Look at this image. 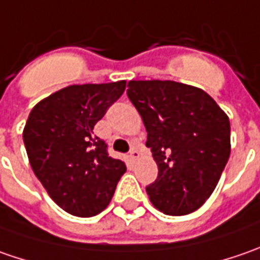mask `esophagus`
<instances>
[{
  "mask_svg": "<svg viewBox=\"0 0 260 260\" xmlns=\"http://www.w3.org/2000/svg\"><path fill=\"white\" fill-rule=\"evenodd\" d=\"M128 157H130V160L132 162H136L139 157H140V153H139V150H136V149H133L132 152H130V155H128Z\"/></svg>",
  "mask_w": 260,
  "mask_h": 260,
  "instance_id": "obj_1",
  "label": "esophagus"
}]
</instances>
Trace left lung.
Segmentation results:
<instances>
[{
    "instance_id": "left-lung-1",
    "label": "left lung",
    "mask_w": 260,
    "mask_h": 260,
    "mask_svg": "<svg viewBox=\"0 0 260 260\" xmlns=\"http://www.w3.org/2000/svg\"><path fill=\"white\" fill-rule=\"evenodd\" d=\"M127 86L159 169L146 186L150 203L168 215L194 213L213 194L230 157L229 117L197 86L159 79Z\"/></svg>"
}]
</instances>
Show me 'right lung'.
<instances>
[{
  "instance_id": "add662e5",
  "label": "right lung",
  "mask_w": 260,
  "mask_h": 260,
  "mask_svg": "<svg viewBox=\"0 0 260 260\" xmlns=\"http://www.w3.org/2000/svg\"><path fill=\"white\" fill-rule=\"evenodd\" d=\"M124 89L125 81L65 86L39 101L25 121L30 166L49 197L69 214L101 213L127 169L94 136V125Z\"/></svg>"
}]
</instances>
